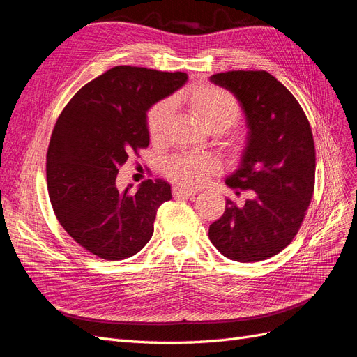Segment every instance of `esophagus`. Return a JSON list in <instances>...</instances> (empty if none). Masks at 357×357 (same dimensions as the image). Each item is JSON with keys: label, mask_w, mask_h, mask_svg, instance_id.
Instances as JSON below:
<instances>
[{"label": "esophagus", "mask_w": 357, "mask_h": 357, "mask_svg": "<svg viewBox=\"0 0 357 357\" xmlns=\"http://www.w3.org/2000/svg\"><path fill=\"white\" fill-rule=\"evenodd\" d=\"M197 192L198 190L186 188L183 185H176L174 188H172V195H174V197H193Z\"/></svg>", "instance_id": "esophagus-1"}]
</instances>
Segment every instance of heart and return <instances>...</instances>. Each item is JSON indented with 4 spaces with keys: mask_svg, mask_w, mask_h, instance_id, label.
Returning <instances> with one entry per match:
<instances>
[{
    "mask_svg": "<svg viewBox=\"0 0 357 357\" xmlns=\"http://www.w3.org/2000/svg\"><path fill=\"white\" fill-rule=\"evenodd\" d=\"M185 100L201 121L214 132L228 131L241 119V105L235 96L223 88L213 84L198 86L185 93ZM172 116V102L160 100L147 112V131L153 143L164 142ZM229 144L235 153H241L244 142L232 137ZM222 169V162L211 153L183 152L165 162V174L174 181L188 186H198L210 176Z\"/></svg>",
    "mask_w": 357,
    "mask_h": 357,
    "instance_id": "1",
    "label": "heart"
}]
</instances>
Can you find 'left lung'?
<instances>
[{
	"label": "left lung",
	"mask_w": 357,
	"mask_h": 357,
	"mask_svg": "<svg viewBox=\"0 0 357 357\" xmlns=\"http://www.w3.org/2000/svg\"><path fill=\"white\" fill-rule=\"evenodd\" d=\"M211 82L238 98L248 126L241 167L226 185L253 193L240 207L226 199L210 241L232 261H265L295 238L314 193L311 126L295 96L266 71H226Z\"/></svg>",
	"instance_id": "left-lung-1"
}]
</instances>
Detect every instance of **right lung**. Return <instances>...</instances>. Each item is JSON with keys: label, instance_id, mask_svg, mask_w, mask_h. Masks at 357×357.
Returning a JSON list of instances; mask_svg holds the SVG:
<instances>
[{"label": "right lung", "instance_id": "right-lung-1", "mask_svg": "<svg viewBox=\"0 0 357 357\" xmlns=\"http://www.w3.org/2000/svg\"><path fill=\"white\" fill-rule=\"evenodd\" d=\"M186 80L180 71L119 66L86 83L59 114L46 156L50 204L62 228L96 257L122 261L152 238L169 185L146 180L132 193L117 189L116 177L149 147L150 105Z\"/></svg>", "mask_w": 357, "mask_h": 357}]
</instances>
